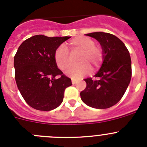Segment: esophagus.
<instances>
[{"mask_svg": "<svg viewBox=\"0 0 147 147\" xmlns=\"http://www.w3.org/2000/svg\"><path fill=\"white\" fill-rule=\"evenodd\" d=\"M71 82H72V84H75V83H76V80L72 78V79H71Z\"/></svg>", "mask_w": 147, "mask_h": 147, "instance_id": "34e87169", "label": "esophagus"}]
</instances>
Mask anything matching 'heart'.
Masks as SVG:
<instances>
[{"mask_svg": "<svg viewBox=\"0 0 147 147\" xmlns=\"http://www.w3.org/2000/svg\"><path fill=\"white\" fill-rule=\"evenodd\" d=\"M67 49L70 55L64 46H59L54 54V59L58 67L62 71L67 69L66 74L71 77H82L89 72L90 67L93 71H96L104 60L102 48L95 45L94 40L88 37L81 36L73 39L67 44ZM76 56L78 64L70 67L73 61L72 57Z\"/></svg>", "mask_w": 147, "mask_h": 147, "instance_id": "heart-1", "label": "heart"}]
</instances>
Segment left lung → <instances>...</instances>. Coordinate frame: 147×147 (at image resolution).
<instances>
[{
    "label": "left lung",
    "instance_id": "8db88e82",
    "mask_svg": "<svg viewBox=\"0 0 147 147\" xmlns=\"http://www.w3.org/2000/svg\"><path fill=\"white\" fill-rule=\"evenodd\" d=\"M87 36L96 39L104 51V61L99 71L84 80L86 88L80 93L84 103L96 109L112 107L124 96L132 76L129 52L120 39L112 34L93 32Z\"/></svg>",
    "mask_w": 147,
    "mask_h": 147
}]
</instances>
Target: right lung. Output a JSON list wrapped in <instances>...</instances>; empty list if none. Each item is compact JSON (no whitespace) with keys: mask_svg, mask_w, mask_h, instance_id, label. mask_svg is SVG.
<instances>
[{"mask_svg":"<svg viewBox=\"0 0 147 147\" xmlns=\"http://www.w3.org/2000/svg\"><path fill=\"white\" fill-rule=\"evenodd\" d=\"M70 37L35 35L22 42L14 57L15 78L18 90L34 109L49 111L63 101L71 80L57 67L54 54Z\"/></svg>","mask_w":147,"mask_h":147,"instance_id":"right-lung-1","label":"right lung"}]
</instances>
